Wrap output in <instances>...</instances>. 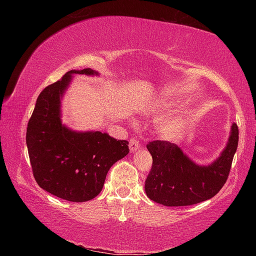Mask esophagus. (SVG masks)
Instances as JSON below:
<instances>
[{"label":"esophagus","instance_id":"esophagus-1","mask_svg":"<svg viewBox=\"0 0 256 256\" xmlns=\"http://www.w3.org/2000/svg\"><path fill=\"white\" fill-rule=\"evenodd\" d=\"M128 146H130V150L131 151H136L141 148V144L140 142H138L136 138H132L131 140H130V144H128Z\"/></svg>","mask_w":256,"mask_h":256}]
</instances>
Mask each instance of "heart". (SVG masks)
Returning a JSON list of instances; mask_svg holds the SVG:
<instances>
[{
    "instance_id": "b5f03b06",
    "label": "heart",
    "mask_w": 256,
    "mask_h": 256,
    "mask_svg": "<svg viewBox=\"0 0 256 256\" xmlns=\"http://www.w3.org/2000/svg\"><path fill=\"white\" fill-rule=\"evenodd\" d=\"M188 120L185 118H172L167 120L162 123L159 128L160 134L168 140H174V138H180L182 134L185 132L188 128Z\"/></svg>"
}]
</instances>
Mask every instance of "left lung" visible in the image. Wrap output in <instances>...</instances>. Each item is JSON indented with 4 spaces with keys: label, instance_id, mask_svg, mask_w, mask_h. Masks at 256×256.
Segmentation results:
<instances>
[{
    "label": "left lung",
    "instance_id": "8db88e82",
    "mask_svg": "<svg viewBox=\"0 0 256 256\" xmlns=\"http://www.w3.org/2000/svg\"><path fill=\"white\" fill-rule=\"evenodd\" d=\"M237 146L235 123L222 154L208 164L193 162L175 144L150 142L146 148L152 156V168L144 184L146 196L167 206H192L214 198L226 183Z\"/></svg>",
    "mask_w": 256,
    "mask_h": 256
}]
</instances>
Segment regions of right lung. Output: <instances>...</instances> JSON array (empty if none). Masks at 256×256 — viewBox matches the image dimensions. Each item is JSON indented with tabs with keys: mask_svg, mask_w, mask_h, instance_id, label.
Instances as JSON below:
<instances>
[{
	"mask_svg": "<svg viewBox=\"0 0 256 256\" xmlns=\"http://www.w3.org/2000/svg\"><path fill=\"white\" fill-rule=\"evenodd\" d=\"M74 74L99 73L71 70L46 86L37 98L26 141L38 185L63 200L86 202L102 192L108 170L130 150L128 141L99 131H76L62 123V98Z\"/></svg>",
	"mask_w": 256,
	"mask_h": 256,
	"instance_id": "1",
	"label": "right lung"
}]
</instances>
